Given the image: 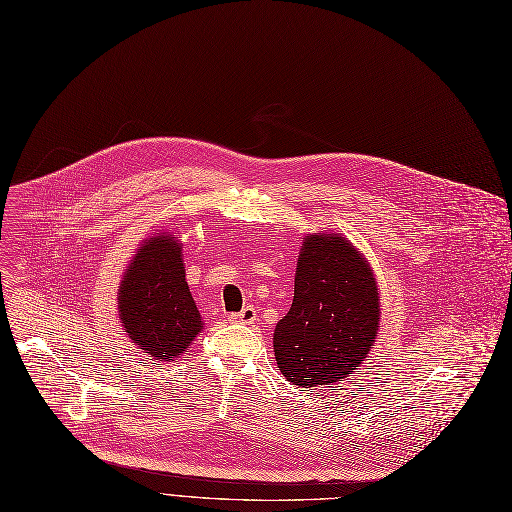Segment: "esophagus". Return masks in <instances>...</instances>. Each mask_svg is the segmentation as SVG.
I'll return each mask as SVG.
<instances>
[{
  "label": "esophagus",
  "instance_id": "obj_1",
  "mask_svg": "<svg viewBox=\"0 0 512 512\" xmlns=\"http://www.w3.org/2000/svg\"><path fill=\"white\" fill-rule=\"evenodd\" d=\"M229 321H233V323H246V325H252V323L256 321V310H254L252 306H246V308L239 310V312L229 314Z\"/></svg>",
  "mask_w": 512,
  "mask_h": 512
}]
</instances>
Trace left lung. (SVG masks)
<instances>
[{
    "mask_svg": "<svg viewBox=\"0 0 512 512\" xmlns=\"http://www.w3.org/2000/svg\"><path fill=\"white\" fill-rule=\"evenodd\" d=\"M379 310L367 258L337 233L306 235L294 302L273 333L279 371L298 387L350 377L375 344Z\"/></svg>",
    "mask_w": 512,
    "mask_h": 512,
    "instance_id": "8db88e82",
    "label": "left lung"
}]
</instances>
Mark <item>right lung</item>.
<instances>
[{
    "label": "right lung",
    "instance_id": "obj_1",
    "mask_svg": "<svg viewBox=\"0 0 512 512\" xmlns=\"http://www.w3.org/2000/svg\"><path fill=\"white\" fill-rule=\"evenodd\" d=\"M118 316L131 342L154 360L179 358L202 333L177 237L158 233L141 243L118 287Z\"/></svg>",
    "mask_w": 512,
    "mask_h": 512
}]
</instances>
